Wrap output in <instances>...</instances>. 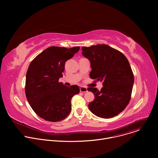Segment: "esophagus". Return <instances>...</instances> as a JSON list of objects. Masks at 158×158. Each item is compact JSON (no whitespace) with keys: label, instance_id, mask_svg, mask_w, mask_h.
Listing matches in <instances>:
<instances>
[{"label":"esophagus","instance_id":"obj_1","mask_svg":"<svg viewBox=\"0 0 158 158\" xmlns=\"http://www.w3.org/2000/svg\"><path fill=\"white\" fill-rule=\"evenodd\" d=\"M80 91L82 93H87V89L85 87H80Z\"/></svg>","mask_w":158,"mask_h":158}]
</instances>
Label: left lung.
Masks as SVG:
<instances>
[{
	"label": "left lung",
	"instance_id": "8db88e82",
	"mask_svg": "<svg viewBox=\"0 0 158 158\" xmlns=\"http://www.w3.org/2000/svg\"><path fill=\"white\" fill-rule=\"evenodd\" d=\"M82 54L91 62L90 77L102 82L103 85L101 91L96 87L87 88L95 96L94 100L89 104V110L102 118L118 115L130 101L134 83L127 59L106 44L82 47Z\"/></svg>",
	"mask_w": 158,
	"mask_h": 158
}]
</instances>
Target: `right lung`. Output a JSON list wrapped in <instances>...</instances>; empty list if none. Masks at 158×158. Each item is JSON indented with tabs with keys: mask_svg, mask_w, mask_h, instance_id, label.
I'll return each instance as SVG.
<instances>
[{
	"mask_svg": "<svg viewBox=\"0 0 158 158\" xmlns=\"http://www.w3.org/2000/svg\"><path fill=\"white\" fill-rule=\"evenodd\" d=\"M79 49L49 47L31 61L26 74L25 93L32 109L41 118L57 122L69 114L71 99L80 89L77 85L67 87L59 79L62 77L65 62Z\"/></svg>",
	"mask_w": 158,
	"mask_h": 158,
	"instance_id": "right-lung-1",
	"label": "right lung"
}]
</instances>
